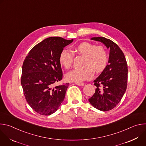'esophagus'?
<instances>
[{"instance_id":"obj_1","label":"esophagus","mask_w":146,"mask_h":146,"mask_svg":"<svg viewBox=\"0 0 146 146\" xmlns=\"http://www.w3.org/2000/svg\"><path fill=\"white\" fill-rule=\"evenodd\" d=\"M75 84L77 85V86H84V82H75Z\"/></svg>"}]
</instances>
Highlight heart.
<instances>
[{"mask_svg":"<svg viewBox=\"0 0 146 146\" xmlns=\"http://www.w3.org/2000/svg\"><path fill=\"white\" fill-rule=\"evenodd\" d=\"M76 51L85 57L84 67L86 68L73 70L66 73L65 78L69 81L80 82L90 79L94 74L93 70L96 72H102L108 64V55L102 46L84 42L76 47ZM59 60L62 66L67 69H70L73 64L74 55L70 50L64 49L60 54Z\"/></svg>","mask_w":146,"mask_h":146,"instance_id":"heart-1","label":"heart"}]
</instances>
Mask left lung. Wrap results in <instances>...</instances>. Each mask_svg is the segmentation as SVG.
<instances>
[{"mask_svg": "<svg viewBox=\"0 0 146 146\" xmlns=\"http://www.w3.org/2000/svg\"><path fill=\"white\" fill-rule=\"evenodd\" d=\"M91 40L100 41L110 49L108 65L95 80V94L88 100L98 110L106 111L114 108L126 91L128 81V65L125 57L113 41L103 37Z\"/></svg>", "mask_w": 146, "mask_h": 146, "instance_id": "left-lung-1", "label": "left lung"}]
</instances>
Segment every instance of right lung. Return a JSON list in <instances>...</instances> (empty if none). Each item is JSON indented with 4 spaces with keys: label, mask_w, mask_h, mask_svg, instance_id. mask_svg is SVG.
<instances>
[{
    "label": "right lung",
    "mask_w": 146,
    "mask_h": 146,
    "mask_svg": "<svg viewBox=\"0 0 146 146\" xmlns=\"http://www.w3.org/2000/svg\"><path fill=\"white\" fill-rule=\"evenodd\" d=\"M73 41L47 38L34 46L24 61L21 86L24 96L31 108L41 115L53 114L64 101L69 83L54 85L62 78L60 54Z\"/></svg>",
    "instance_id": "1"
}]
</instances>
